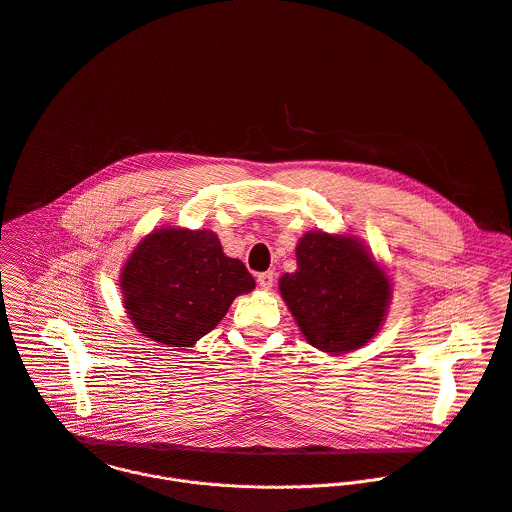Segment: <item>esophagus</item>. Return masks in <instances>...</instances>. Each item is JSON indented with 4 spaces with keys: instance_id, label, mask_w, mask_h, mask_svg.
Returning <instances> with one entry per match:
<instances>
[{
    "instance_id": "34e87169",
    "label": "esophagus",
    "mask_w": 512,
    "mask_h": 512,
    "mask_svg": "<svg viewBox=\"0 0 512 512\" xmlns=\"http://www.w3.org/2000/svg\"><path fill=\"white\" fill-rule=\"evenodd\" d=\"M257 283H259V287H261V289L269 291V289L273 287V273H271V271H267V273H259V275H257Z\"/></svg>"
}]
</instances>
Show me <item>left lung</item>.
<instances>
[{
  "mask_svg": "<svg viewBox=\"0 0 512 512\" xmlns=\"http://www.w3.org/2000/svg\"><path fill=\"white\" fill-rule=\"evenodd\" d=\"M297 269L279 293L307 342L327 356L364 348L382 329L392 277L370 247L350 233L309 231L295 247Z\"/></svg>",
  "mask_w": 512,
  "mask_h": 512,
  "instance_id": "obj_1",
  "label": "left lung"
}]
</instances>
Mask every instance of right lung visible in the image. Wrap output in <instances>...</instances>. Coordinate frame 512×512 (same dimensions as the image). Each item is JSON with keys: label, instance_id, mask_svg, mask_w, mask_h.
<instances>
[{"label": "right lung", "instance_id": "right-lung-1", "mask_svg": "<svg viewBox=\"0 0 512 512\" xmlns=\"http://www.w3.org/2000/svg\"><path fill=\"white\" fill-rule=\"evenodd\" d=\"M253 289V275L223 253L209 229H152L120 269L128 319L164 348L195 346L217 327L237 295Z\"/></svg>", "mask_w": 512, "mask_h": 512}]
</instances>
